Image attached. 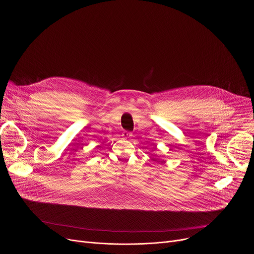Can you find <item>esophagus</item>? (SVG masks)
I'll list each match as a JSON object with an SVG mask.
<instances>
[{
	"label": "esophagus",
	"mask_w": 254,
	"mask_h": 254,
	"mask_svg": "<svg viewBox=\"0 0 254 254\" xmlns=\"http://www.w3.org/2000/svg\"><path fill=\"white\" fill-rule=\"evenodd\" d=\"M130 136H131V133H130V132L125 131V132L123 133V137H124V139H127V138H129Z\"/></svg>",
	"instance_id": "1"
}]
</instances>
